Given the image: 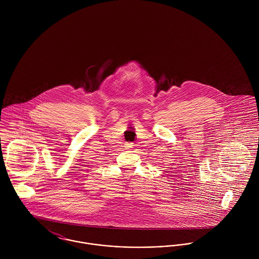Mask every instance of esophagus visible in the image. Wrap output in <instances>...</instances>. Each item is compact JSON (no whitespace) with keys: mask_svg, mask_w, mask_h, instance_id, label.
<instances>
[{"mask_svg":"<svg viewBox=\"0 0 259 259\" xmlns=\"http://www.w3.org/2000/svg\"><path fill=\"white\" fill-rule=\"evenodd\" d=\"M124 146H125V147H124L125 149H131V148L134 147V146H133V144H130V143H126Z\"/></svg>","mask_w":259,"mask_h":259,"instance_id":"34e87169","label":"esophagus"}]
</instances>
